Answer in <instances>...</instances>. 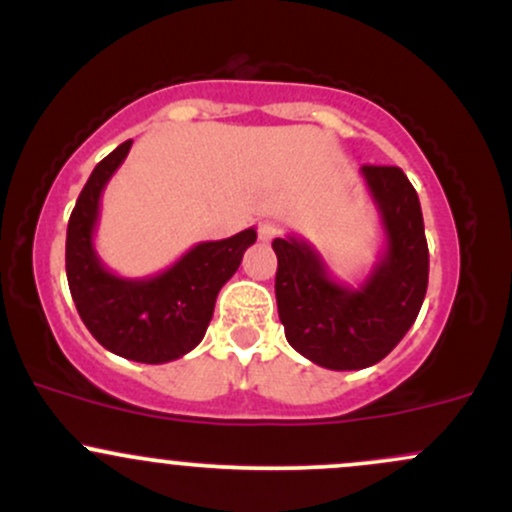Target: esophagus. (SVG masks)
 Wrapping results in <instances>:
<instances>
[{
	"label": "esophagus",
	"mask_w": 512,
	"mask_h": 512,
	"mask_svg": "<svg viewBox=\"0 0 512 512\" xmlns=\"http://www.w3.org/2000/svg\"><path fill=\"white\" fill-rule=\"evenodd\" d=\"M279 233H282V228H279V223L272 221V218H265V221H260V226H257V235H260L262 243H272Z\"/></svg>",
	"instance_id": "34e87169"
}]
</instances>
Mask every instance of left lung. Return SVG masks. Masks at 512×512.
<instances>
[{"mask_svg":"<svg viewBox=\"0 0 512 512\" xmlns=\"http://www.w3.org/2000/svg\"><path fill=\"white\" fill-rule=\"evenodd\" d=\"M386 247L369 277L347 286L330 274L303 238H274L279 320L289 345L313 364L335 372L381 362L418 318L428 291V240L413 184L398 167L364 165Z\"/></svg>","mask_w":512,"mask_h":512,"instance_id":"1","label":"left lung"}]
</instances>
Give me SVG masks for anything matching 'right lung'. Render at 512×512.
<instances>
[{
  "label": "right lung",
  "mask_w": 512,
  "mask_h": 512,
  "mask_svg": "<svg viewBox=\"0 0 512 512\" xmlns=\"http://www.w3.org/2000/svg\"><path fill=\"white\" fill-rule=\"evenodd\" d=\"M133 140L94 167L67 223L65 269L72 301L99 345L143 364H165L204 340L221 286L238 272L255 228L226 240L194 245L155 277L126 279L109 272L94 250L99 201L106 182L126 160Z\"/></svg>",
  "instance_id": "right-lung-1"
}]
</instances>
